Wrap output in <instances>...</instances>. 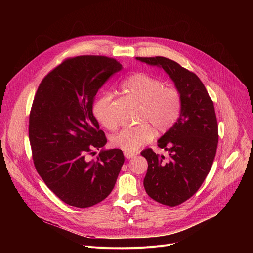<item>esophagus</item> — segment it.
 Wrapping results in <instances>:
<instances>
[{
    "label": "esophagus",
    "instance_id": "1",
    "mask_svg": "<svg viewBox=\"0 0 253 253\" xmlns=\"http://www.w3.org/2000/svg\"><path fill=\"white\" fill-rule=\"evenodd\" d=\"M136 154L133 152H124V156L126 159H130V158H133Z\"/></svg>",
    "mask_w": 253,
    "mask_h": 253
}]
</instances>
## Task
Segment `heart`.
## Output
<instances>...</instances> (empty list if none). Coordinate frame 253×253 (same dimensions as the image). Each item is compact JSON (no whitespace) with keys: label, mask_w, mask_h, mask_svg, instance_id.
<instances>
[{"label":"heart","mask_w":253,"mask_h":253,"mask_svg":"<svg viewBox=\"0 0 253 253\" xmlns=\"http://www.w3.org/2000/svg\"><path fill=\"white\" fill-rule=\"evenodd\" d=\"M128 94L141 104L138 125L121 130L111 138V144L125 152H135L154 137V129L165 132L174 125L181 111V96L177 89L165 87L164 82L147 73H135L122 84ZM114 96L103 93L93 104V116L108 130H115L117 119L114 111Z\"/></svg>","instance_id":"obj_1"}]
</instances>
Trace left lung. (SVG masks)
<instances>
[{
	"mask_svg": "<svg viewBox=\"0 0 253 253\" xmlns=\"http://www.w3.org/2000/svg\"><path fill=\"white\" fill-rule=\"evenodd\" d=\"M136 59L162 68L181 96L177 121L158 140V147L169 153L168 159L152 149L140 153L149 164L145 192L159 203L176 206L199 190L213 163L218 142L213 101L198 76L177 62L162 56Z\"/></svg>",
	"mask_w": 253,
	"mask_h": 253,
	"instance_id": "8db88e82",
	"label": "left lung"
}]
</instances>
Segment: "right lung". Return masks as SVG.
I'll use <instances>...</instances> for the list:
<instances>
[{"instance_id": "1", "label": "right lung", "mask_w": 253, "mask_h": 253, "mask_svg": "<svg viewBox=\"0 0 253 253\" xmlns=\"http://www.w3.org/2000/svg\"><path fill=\"white\" fill-rule=\"evenodd\" d=\"M122 64L106 56L68 58L40 84L30 114L29 137L35 167L61 201L87 208L113 191L124 163L119 149L101 150L97 160L88 155L106 143L93 116V101Z\"/></svg>"}]
</instances>
